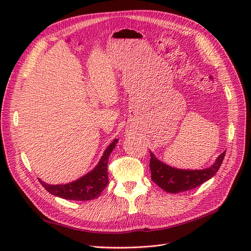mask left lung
Masks as SVG:
<instances>
[{
  "label": "left lung",
  "mask_w": 251,
  "mask_h": 251,
  "mask_svg": "<svg viewBox=\"0 0 251 251\" xmlns=\"http://www.w3.org/2000/svg\"><path fill=\"white\" fill-rule=\"evenodd\" d=\"M226 151L222 152L209 168L202 170H185L171 167L162 161L151 151L150 168L151 180L167 192L179 193L188 191L201 185L202 183L213 178L220 169Z\"/></svg>",
  "instance_id": "obj_1"
}]
</instances>
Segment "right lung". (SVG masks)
I'll return each mask as SVG.
<instances>
[{
	"mask_svg": "<svg viewBox=\"0 0 251 251\" xmlns=\"http://www.w3.org/2000/svg\"><path fill=\"white\" fill-rule=\"evenodd\" d=\"M118 139H114L100 157L98 165L90 172L68 184L50 185L38 179L45 189L50 194L68 201H90L99 197L108 185V162L111 152L116 147Z\"/></svg>",
	"mask_w": 251,
	"mask_h": 251,
	"instance_id": "obj_1",
	"label": "right lung"
}]
</instances>
